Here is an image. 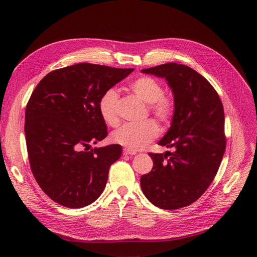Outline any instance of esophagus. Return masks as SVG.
I'll return each instance as SVG.
<instances>
[{
    "label": "esophagus",
    "instance_id": "34e87169",
    "mask_svg": "<svg viewBox=\"0 0 257 257\" xmlns=\"http://www.w3.org/2000/svg\"><path fill=\"white\" fill-rule=\"evenodd\" d=\"M137 152L128 149H123V155H135Z\"/></svg>",
    "mask_w": 257,
    "mask_h": 257
}]
</instances>
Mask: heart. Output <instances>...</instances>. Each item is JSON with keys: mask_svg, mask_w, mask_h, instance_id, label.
<instances>
[{"mask_svg": "<svg viewBox=\"0 0 257 257\" xmlns=\"http://www.w3.org/2000/svg\"><path fill=\"white\" fill-rule=\"evenodd\" d=\"M130 89L143 102L149 104V112L158 121L166 123L173 116L174 102L170 97L163 95L164 90L159 81L151 77L143 76L132 82ZM98 109L107 124L115 126L119 123L118 93L114 89L107 90L102 95L98 103ZM158 134L159 127L157 124L148 120L139 124H125L113 132L111 139L125 149L136 151L151 143Z\"/></svg>", "mask_w": 257, "mask_h": 257, "instance_id": "obj_1", "label": "heart"}]
</instances>
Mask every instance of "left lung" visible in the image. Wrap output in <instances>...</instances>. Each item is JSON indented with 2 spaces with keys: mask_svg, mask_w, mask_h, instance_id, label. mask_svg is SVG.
Returning <instances> with one entry per match:
<instances>
[{
  "mask_svg": "<svg viewBox=\"0 0 257 257\" xmlns=\"http://www.w3.org/2000/svg\"><path fill=\"white\" fill-rule=\"evenodd\" d=\"M142 73L167 81L175 108L170 127L159 142L175 152L168 160L166 153H149L153 168L142 176V190L161 209L189 206L211 184L223 159L226 141L222 102L210 82L186 65L167 63Z\"/></svg>",
  "mask_w": 257,
  "mask_h": 257,
  "instance_id": "8db88e82",
  "label": "left lung"
}]
</instances>
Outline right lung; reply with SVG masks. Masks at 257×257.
I'll return each mask as SVG.
<instances>
[{"mask_svg":"<svg viewBox=\"0 0 257 257\" xmlns=\"http://www.w3.org/2000/svg\"><path fill=\"white\" fill-rule=\"evenodd\" d=\"M133 71L79 63L47 74L33 91L25 124L30 165L38 185L56 203L82 208L103 193L122 148H91L108 134L98 103Z\"/></svg>","mask_w":257,"mask_h":257,"instance_id":"add662e5","label":"right lung"}]
</instances>
